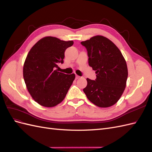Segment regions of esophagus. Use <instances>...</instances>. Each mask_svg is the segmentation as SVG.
I'll list each match as a JSON object with an SVG mask.
<instances>
[{"label": "esophagus", "mask_w": 152, "mask_h": 152, "mask_svg": "<svg viewBox=\"0 0 152 152\" xmlns=\"http://www.w3.org/2000/svg\"><path fill=\"white\" fill-rule=\"evenodd\" d=\"M80 78V76H79V75H75V79H79Z\"/></svg>", "instance_id": "1"}]
</instances>
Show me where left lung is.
<instances>
[{
	"label": "left lung",
	"mask_w": 152,
	"mask_h": 152,
	"mask_svg": "<svg viewBox=\"0 0 152 152\" xmlns=\"http://www.w3.org/2000/svg\"><path fill=\"white\" fill-rule=\"evenodd\" d=\"M81 44L87 49L89 65L96 73L95 80L87 79L84 93L97 107H111L126 88L128 70L125 59L115 44L102 35L94 36Z\"/></svg>",
	"instance_id": "left-lung-1"
}]
</instances>
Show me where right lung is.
I'll return each mask as SVG.
<instances>
[{
    "mask_svg": "<svg viewBox=\"0 0 152 152\" xmlns=\"http://www.w3.org/2000/svg\"><path fill=\"white\" fill-rule=\"evenodd\" d=\"M73 44L72 40L45 37L28 53L23 74L28 93L40 105L54 107L65 99L75 75L59 72L56 68L63 63L65 50Z\"/></svg>",
    "mask_w": 152,
    "mask_h": 152,
    "instance_id": "obj_1",
    "label": "right lung"
}]
</instances>
